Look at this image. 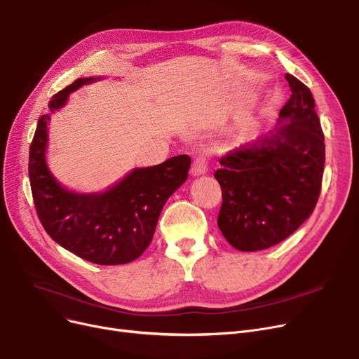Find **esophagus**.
Here are the masks:
<instances>
[{
	"mask_svg": "<svg viewBox=\"0 0 359 359\" xmlns=\"http://www.w3.org/2000/svg\"><path fill=\"white\" fill-rule=\"evenodd\" d=\"M206 170H208V157L206 156L196 157L192 163V173L195 176H201L206 173Z\"/></svg>",
	"mask_w": 359,
	"mask_h": 359,
	"instance_id": "1",
	"label": "esophagus"
}]
</instances>
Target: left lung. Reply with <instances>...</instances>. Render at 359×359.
Masks as SVG:
<instances>
[{
	"mask_svg": "<svg viewBox=\"0 0 359 359\" xmlns=\"http://www.w3.org/2000/svg\"><path fill=\"white\" fill-rule=\"evenodd\" d=\"M285 79L290 100L276 130L219 160L218 229L231 246L256 252L290 237L314 211L322 191L325 134L310 88Z\"/></svg>",
	"mask_w": 359,
	"mask_h": 359,
	"instance_id": "8db88e82",
	"label": "left lung"
}]
</instances>
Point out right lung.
<instances>
[{
    "instance_id": "add662e5",
    "label": "right lung",
    "mask_w": 359,
    "mask_h": 359,
    "mask_svg": "<svg viewBox=\"0 0 359 359\" xmlns=\"http://www.w3.org/2000/svg\"><path fill=\"white\" fill-rule=\"evenodd\" d=\"M96 79H79L49 100L50 110L68 94ZM49 115L37 122L29 149V177L34 208L45 231L71 253L97 265H125L138 259L153 240L165 201L187 179L191 157L182 154L147 168H135L104 194L68 192L46 167Z\"/></svg>"
}]
</instances>
